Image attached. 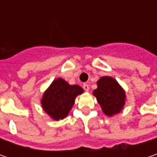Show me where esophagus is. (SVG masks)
<instances>
[{
    "label": "esophagus",
    "instance_id": "34e87169",
    "mask_svg": "<svg viewBox=\"0 0 157 157\" xmlns=\"http://www.w3.org/2000/svg\"><path fill=\"white\" fill-rule=\"evenodd\" d=\"M83 88H84V90L86 91V92L89 91V86H88L87 84H84V85H83Z\"/></svg>",
    "mask_w": 157,
    "mask_h": 157
}]
</instances>
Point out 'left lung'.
I'll return each mask as SVG.
<instances>
[{"mask_svg": "<svg viewBox=\"0 0 157 157\" xmlns=\"http://www.w3.org/2000/svg\"><path fill=\"white\" fill-rule=\"evenodd\" d=\"M97 86L94 95L103 113L107 116L119 113L122 110L126 100V94L122 87L113 78L108 76L101 77L97 81Z\"/></svg>", "mask_w": 157, "mask_h": 157, "instance_id": "8db88e82", "label": "left lung"}]
</instances>
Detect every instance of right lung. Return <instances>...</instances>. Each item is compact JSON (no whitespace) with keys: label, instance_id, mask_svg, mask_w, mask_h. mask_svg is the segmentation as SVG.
I'll use <instances>...</instances> for the list:
<instances>
[{"label":"right lung","instance_id":"add662e5","mask_svg":"<svg viewBox=\"0 0 157 157\" xmlns=\"http://www.w3.org/2000/svg\"><path fill=\"white\" fill-rule=\"evenodd\" d=\"M83 93L84 90L79 86L69 85L64 79L58 78L44 92L41 100L42 107L53 120H62L68 115L76 97Z\"/></svg>","mask_w":157,"mask_h":157}]
</instances>
